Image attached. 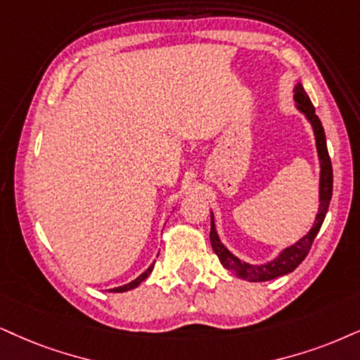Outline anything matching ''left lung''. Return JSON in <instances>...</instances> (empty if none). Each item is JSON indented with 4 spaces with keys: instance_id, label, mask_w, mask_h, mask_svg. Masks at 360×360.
Here are the masks:
<instances>
[{
    "instance_id": "left-lung-1",
    "label": "left lung",
    "mask_w": 360,
    "mask_h": 360,
    "mask_svg": "<svg viewBox=\"0 0 360 360\" xmlns=\"http://www.w3.org/2000/svg\"><path fill=\"white\" fill-rule=\"evenodd\" d=\"M294 99L297 103V108L306 115V117L311 121L314 134H316V144H317V153H319L321 159V189H319V212L316 216V222H314L312 229L309 231L307 236H304L301 240H297L294 245L284 249L279 256H277L274 261L262 264V266H254V264L243 262L240 259L233 256L227 249L222 245L219 236L216 233V226H214V217L211 216V234H209V239H211V245L214 252L217 254L222 266L226 267L227 271H231L240 279L251 281V282H262V281H271L276 279L279 276H285L289 272H292L295 267L301 264L306 256L311 251V245L316 239L317 233H319L322 222L326 219L327 209H329V202L332 198V162L329 158V153H327V144H326V133L324 127H322V122L319 116L316 115V108L309 99L307 93L304 91L301 84L295 86L294 89Z\"/></svg>"
}]
</instances>
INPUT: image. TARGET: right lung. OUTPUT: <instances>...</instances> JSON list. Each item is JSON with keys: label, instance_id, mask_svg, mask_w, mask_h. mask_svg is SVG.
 <instances>
[{"label": "right lung", "instance_id": "obj_1", "mask_svg": "<svg viewBox=\"0 0 360 360\" xmlns=\"http://www.w3.org/2000/svg\"><path fill=\"white\" fill-rule=\"evenodd\" d=\"M153 267H154V264H151V266H149L148 269L144 271L143 274H141L139 277H136V279H134L133 282H129V284H126V285H121V288H115V289H111V292H124V290H129V289L138 288V285L141 284V282H143L144 279H146V277H148L149 274H151Z\"/></svg>", "mask_w": 360, "mask_h": 360}]
</instances>
